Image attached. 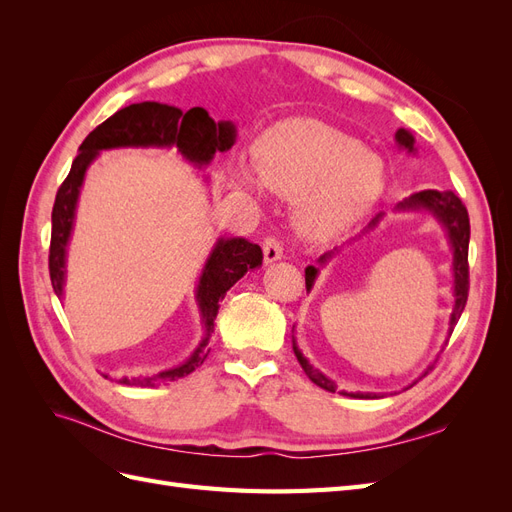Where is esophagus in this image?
<instances>
[{"label":"esophagus","instance_id":"obj_1","mask_svg":"<svg viewBox=\"0 0 512 512\" xmlns=\"http://www.w3.org/2000/svg\"><path fill=\"white\" fill-rule=\"evenodd\" d=\"M262 254H265V262H267V265H271V262L282 260L284 247H282V243L277 241V239L267 237L265 241H262Z\"/></svg>","mask_w":512,"mask_h":512}]
</instances>
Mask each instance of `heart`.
Returning <instances> with one entry per match:
<instances>
[{
    "label": "heart",
    "mask_w": 512,
    "mask_h": 512,
    "mask_svg": "<svg viewBox=\"0 0 512 512\" xmlns=\"http://www.w3.org/2000/svg\"><path fill=\"white\" fill-rule=\"evenodd\" d=\"M254 170L267 188L294 198V222L309 239H331L378 205L384 194V162L327 123L288 119L258 136ZM250 168L235 170V185L258 194Z\"/></svg>",
    "instance_id": "b5f03b06"
}]
</instances>
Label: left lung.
Masks as SVG:
<instances>
[{
  "label": "left lung",
  "mask_w": 512,
  "mask_h": 512,
  "mask_svg": "<svg viewBox=\"0 0 512 512\" xmlns=\"http://www.w3.org/2000/svg\"><path fill=\"white\" fill-rule=\"evenodd\" d=\"M395 143L399 145V149H406L408 153H416L414 136L408 130H404V128H399L395 132ZM395 211H427V213L433 215V218H436V222L446 232L448 245H451V252H453V297H455V305H453L451 322H448V333H453L455 324H457V320H459V316L463 312V307H466L468 286H470V282H468V245H470L468 209H466V205L461 203V198L455 192H451V190H446V192L423 190V192H416V194L401 200V203L395 207ZM382 218H384V213H378L376 218L367 224V228L361 232V235H367V232L378 228ZM335 252H339L337 247H335V250L322 254L318 258V267L309 265L305 269L307 292L314 288V282H316V277L320 273V267L327 265V262L335 256ZM292 350H294V354H297V361L301 363V367H303V371H305L309 380H312L316 386H320V389H324V391H331V393L337 391L335 382L324 376L322 371L314 369L312 363L305 359L303 352L299 350V346H297V342H294V339H292ZM425 374H427V371H425ZM342 395L356 397V399L376 397V393L371 395V393H346V391H342Z\"/></svg>",
  "instance_id": "left-lung-1"
}]
</instances>
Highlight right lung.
<instances>
[{"mask_svg": "<svg viewBox=\"0 0 512 512\" xmlns=\"http://www.w3.org/2000/svg\"><path fill=\"white\" fill-rule=\"evenodd\" d=\"M237 141V128L232 121L215 123L205 108L194 106L190 111H181L177 106L160 102H141L121 108L113 117L89 132L79 147V156L74 158L66 181L59 185L53 215H51V252L49 271L51 284L59 299H64L66 284V254L74 228L76 205L87 168L106 149L121 147H156V149H177L179 156L190 162L194 168L203 170L211 164L215 153L228 151ZM262 265L260 245L250 243L243 237H220L205 262L203 273L198 277L196 303L200 320H203V339L196 350L181 365L168 367L151 376L121 378V384L128 386H156L168 380H179L192 374L196 367L203 365L209 354V339L213 333V322L218 316L220 301L224 294L235 286L241 277ZM108 378V376H104Z\"/></svg>", "mask_w": 512, "mask_h": 512, "instance_id": "add662e5", "label": "right lung"}]
</instances>
